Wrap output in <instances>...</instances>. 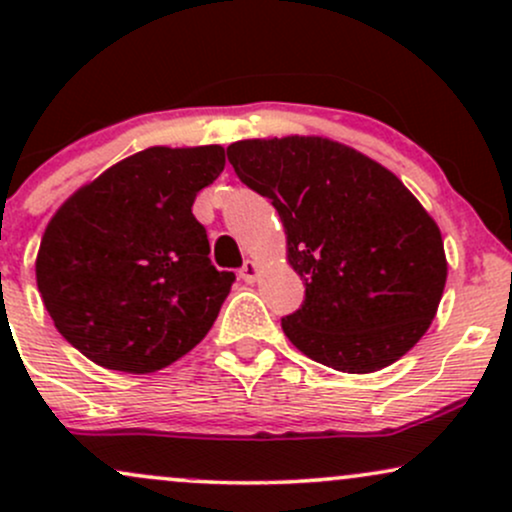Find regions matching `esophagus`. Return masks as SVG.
Segmentation results:
<instances>
[{
	"label": "esophagus",
	"mask_w": 512,
	"mask_h": 512,
	"mask_svg": "<svg viewBox=\"0 0 512 512\" xmlns=\"http://www.w3.org/2000/svg\"><path fill=\"white\" fill-rule=\"evenodd\" d=\"M257 276H260V264L248 260L243 264V269H240V279L248 281V284H255Z\"/></svg>",
	"instance_id": "34e87169"
}]
</instances>
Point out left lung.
Wrapping results in <instances>:
<instances>
[{
    "instance_id": "1",
    "label": "left lung",
    "mask_w": 512,
    "mask_h": 512,
    "mask_svg": "<svg viewBox=\"0 0 512 512\" xmlns=\"http://www.w3.org/2000/svg\"><path fill=\"white\" fill-rule=\"evenodd\" d=\"M238 178L272 199L305 301L281 320L298 351L342 373H375L424 337L448 279L438 223L404 182L325 137L228 146Z\"/></svg>"
}]
</instances>
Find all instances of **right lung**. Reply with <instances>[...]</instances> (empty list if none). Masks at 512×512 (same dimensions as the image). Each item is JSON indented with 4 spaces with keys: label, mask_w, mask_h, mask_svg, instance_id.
<instances>
[{
    "label": "right lung",
    "mask_w": 512,
    "mask_h": 512,
    "mask_svg": "<svg viewBox=\"0 0 512 512\" xmlns=\"http://www.w3.org/2000/svg\"><path fill=\"white\" fill-rule=\"evenodd\" d=\"M223 166L219 144L151 146L55 211L35 281L57 332L93 363L154 373L207 337L236 274L211 264L192 204Z\"/></svg>",
    "instance_id": "right-lung-1"
}]
</instances>
